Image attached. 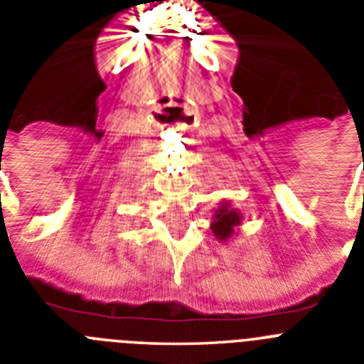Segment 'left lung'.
<instances>
[{
  "mask_svg": "<svg viewBox=\"0 0 364 364\" xmlns=\"http://www.w3.org/2000/svg\"><path fill=\"white\" fill-rule=\"evenodd\" d=\"M242 213L239 209H233L229 201H222L218 209H215V216L210 222V231L216 237L218 242H228L235 233L239 225H242Z\"/></svg>",
  "mask_w": 364,
  "mask_h": 364,
  "instance_id": "left-lung-1",
  "label": "left lung"
}]
</instances>
